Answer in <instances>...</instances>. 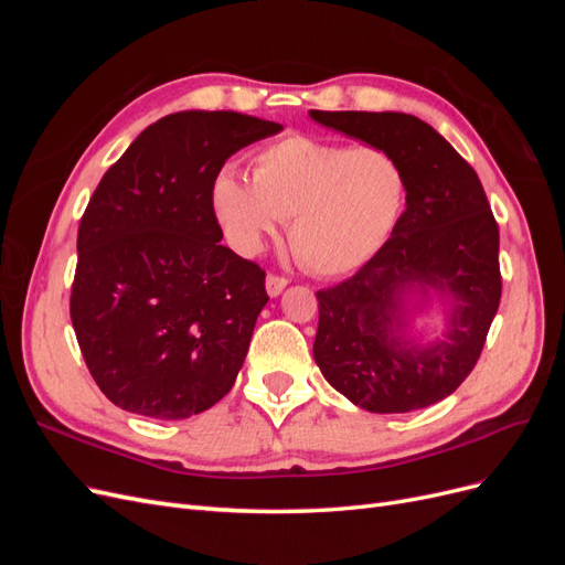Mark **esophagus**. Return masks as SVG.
Instances as JSON below:
<instances>
[{
    "instance_id": "obj_1",
    "label": "esophagus",
    "mask_w": 565,
    "mask_h": 565,
    "mask_svg": "<svg viewBox=\"0 0 565 565\" xmlns=\"http://www.w3.org/2000/svg\"><path fill=\"white\" fill-rule=\"evenodd\" d=\"M285 287H287V280H285L282 276H276V273H268V278H266V292H268L270 297H278Z\"/></svg>"
}]
</instances>
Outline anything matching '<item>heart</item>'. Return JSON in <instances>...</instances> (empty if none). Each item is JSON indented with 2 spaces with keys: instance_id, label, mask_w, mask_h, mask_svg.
Returning a JSON list of instances; mask_svg holds the SVG:
<instances>
[{
  "instance_id": "heart-1",
  "label": "heart",
  "mask_w": 565,
  "mask_h": 565,
  "mask_svg": "<svg viewBox=\"0 0 565 565\" xmlns=\"http://www.w3.org/2000/svg\"><path fill=\"white\" fill-rule=\"evenodd\" d=\"M405 200V169L391 150L303 134L256 152L252 181L224 169L212 185L214 214L237 252L259 254L289 218L299 264L324 278L365 266L396 231Z\"/></svg>"
}]
</instances>
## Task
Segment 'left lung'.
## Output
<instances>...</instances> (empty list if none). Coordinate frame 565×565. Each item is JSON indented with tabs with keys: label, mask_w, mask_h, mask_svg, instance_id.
I'll use <instances>...</instances> for the list:
<instances>
[{
	"label": "left lung",
	"mask_w": 565,
	"mask_h": 565,
	"mask_svg": "<svg viewBox=\"0 0 565 565\" xmlns=\"http://www.w3.org/2000/svg\"><path fill=\"white\" fill-rule=\"evenodd\" d=\"M316 122L391 150L405 169V212L388 243L337 287L320 289L313 358L367 413L429 407L469 377L502 297L500 228L473 167L415 115L311 110ZM436 291L443 340L419 345L408 318Z\"/></svg>",
	"instance_id": "8db88e82"
}]
</instances>
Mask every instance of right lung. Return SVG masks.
Instances as JSON below:
<instances>
[{"instance_id": "1", "label": "right lung", "mask_w": 565, "mask_h": 565, "mask_svg": "<svg viewBox=\"0 0 565 565\" xmlns=\"http://www.w3.org/2000/svg\"><path fill=\"white\" fill-rule=\"evenodd\" d=\"M280 129L233 110L167 115L96 185L77 231L71 318L117 407L185 419L235 384L266 273L221 245L212 185L233 152Z\"/></svg>"}]
</instances>
